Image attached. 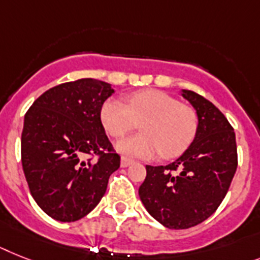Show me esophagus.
<instances>
[{"label":"esophagus","mask_w":260,"mask_h":260,"mask_svg":"<svg viewBox=\"0 0 260 260\" xmlns=\"http://www.w3.org/2000/svg\"><path fill=\"white\" fill-rule=\"evenodd\" d=\"M132 164H133V160L128 159V158H126V156H122L121 158V166L122 167H127V166H130Z\"/></svg>","instance_id":"esophagus-1"}]
</instances>
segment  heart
Returning <instances> with one entry per match:
<instances>
[{
	"label": "heart",
	"instance_id": "obj_1",
	"mask_svg": "<svg viewBox=\"0 0 260 260\" xmlns=\"http://www.w3.org/2000/svg\"><path fill=\"white\" fill-rule=\"evenodd\" d=\"M121 101H106L101 109V121L111 137H122L141 125L143 134L118 141L115 149L125 156L153 159L156 155H181L192 142L198 117L192 107L160 90H141Z\"/></svg>",
	"mask_w": 260,
	"mask_h": 260
}]
</instances>
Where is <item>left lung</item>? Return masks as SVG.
I'll return each mask as SVG.
<instances>
[{
  "label": "left lung",
  "mask_w": 260,
  "mask_h": 260,
  "mask_svg": "<svg viewBox=\"0 0 260 260\" xmlns=\"http://www.w3.org/2000/svg\"><path fill=\"white\" fill-rule=\"evenodd\" d=\"M194 107L198 128L192 143L167 166H146L139 198L150 215L171 230L197 226L226 197L238 155L234 128L218 107L202 95L181 90Z\"/></svg>",
  "instance_id": "8db88e82"
}]
</instances>
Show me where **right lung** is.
<instances>
[{"instance_id": "1", "label": "right lung", "mask_w": 260, "mask_h": 260, "mask_svg": "<svg viewBox=\"0 0 260 260\" xmlns=\"http://www.w3.org/2000/svg\"><path fill=\"white\" fill-rule=\"evenodd\" d=\"M110 83L82 78L51 87L23 119L21 158L30 194L59 222L87 215L106 192L121 158L105 134L101 109ZM98 155V161L83 160Z\"/></svg>"}]
</instances>
